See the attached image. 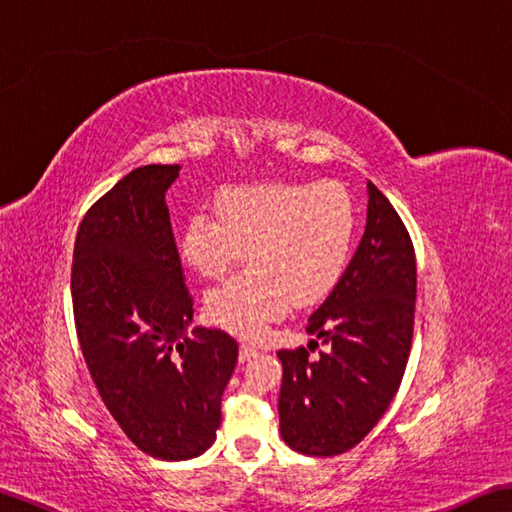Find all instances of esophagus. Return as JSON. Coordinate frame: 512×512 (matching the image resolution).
Segmentation results:
<instances>
[{
	"mask_svg": "<svg viewBox=\"0 0 512 512\" xmlns=\"http://www.w3.org/2000/svg\"><path fill=\"white\" fill-rule=\"evenodd\" d=\"M257 354H259V352L255 350V347H250V345H246V343L239 345V361H242V363L250 361V358H255Z\"/></svg>",
	"mask_w": 512,
	"mask_h": 512,
	"instance_id": "esophagus-1",
	"label": "esophagus"
}]
</instances>
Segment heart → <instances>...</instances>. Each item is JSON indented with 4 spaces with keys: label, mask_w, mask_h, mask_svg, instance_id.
I'll use <instances>...</instances> for the list:
<instances>
[{
    "label": "heart",
    "mask_w": 512,
    "mask_h": 512,
    "mask_svg": "<svg viewBox=\"0 0 512 512\" xmlns=\"http://www.w3.org/2000/svg\"><path fill=\"white\" fill-rule=\"evenodd\" d=\"M215 217L182 226V262L204 279L250 268L206 292L204 314L217 328L259 339L295 303H314L339 284L350 257L356 213L336 182H255L215 195Z\"/></svg>",
    "instance_id": "heart-1"
}]
</instances>
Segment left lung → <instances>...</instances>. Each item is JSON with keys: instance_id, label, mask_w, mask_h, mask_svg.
I'll use <instances>...</instances> for the list:
<instances>
[{"instance_id": "8db88e82", "label": "left lung", "mask_w": 512, "mask_h": 512, "mask_svg": "<svg viewBox=\"0 0 512 512\" xmlns=\"http://www.w3.org/2000/svg\"><path fill=\"white\" fill-rule=\"evenodd\" d=\"M413 310L411 237L394 206L367 182L361 244L306 325L328 350L317 361L306 347L277 354L284 365L279 431L290 449L332 458L356 447L376 427L405 374Z\"/></svg>"}]
</instances>
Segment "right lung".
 Instances as JSON below:
<instances>
[{
    "instance_id": "right-lung-1",
    "label": "right lung",
    "mask_w": 512,
    "mask_h": 512,
    "mask_svg": "<svg viewBox=\"0 0 512 512\" xmlns=\"http://www.w3.org/2000/svg\"><path fill=\"white\" fill-rule=\"evenodd\" d=\"M180 165L129 171L85 213L74 242L72 308L96 389L140 451L198 458L215 442L237 343L195 328L165 193Z\"/></svg>"
}]
</instances>
